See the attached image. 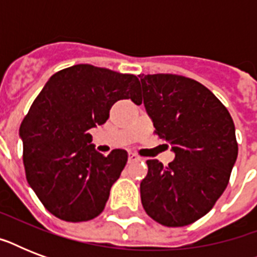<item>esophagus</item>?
Segmentation results:
<instances>
[{"label":"esophagus","mask_w":257,"mask_h":257,"mask_svg":"<svg viewBox=\"0 0 257 257\" xmlns=\"http://www.w3.org/2000/svg\"><path fill=\"white\" fill-rule=\"evenodd\" d=\"M128 160L129 163H133V161H140L141 160V157L140 156H137L136 153H129V156H128Z\"/></svg>","instance_id":"1"}]
</instances>
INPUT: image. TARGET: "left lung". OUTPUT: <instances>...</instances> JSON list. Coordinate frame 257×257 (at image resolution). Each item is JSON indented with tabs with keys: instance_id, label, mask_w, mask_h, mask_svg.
Here are the masks:
<instances>
[{
	"instance_id": "1",
	"label": "left lung",
	"mask_w": 257,
	"mask_h": 257,
	"mask_svg": "<svg viewBox=\"0 0 257 257\" xmlns=\"http://www.w3.org/2000/svg\"><path fill=\"white\" fill-rule=\"evenodd\" d=\"M144 76V74H143ZM135 104L145 110L175 160H148L141 203L155 221L184 227L211 211L229 181L237 159L235 124L208 88L177 74H147Z\"/></svg>"
}]
</instances>
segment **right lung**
Segmentation results:
<instances>
[{
	"mask_svg": "<svg viewBox=\"0 0 257 257\" xmlns=\"http://www.w3.org/2000/svg\"><path fill=\"white\" fill-rule=\"evenodd\" d=\"M139 85L133 74L78 64L54 73L34 100L20 126L26 180L56 217L78 223L104 211L128 153L105 157L88 132L116 101L139 98Z\"/></svg>",
	"mask_w": 257,
	"mask_h": 257,
	"instance_id": "add662e5",
	"label": "right lung"
}]
</instances>
